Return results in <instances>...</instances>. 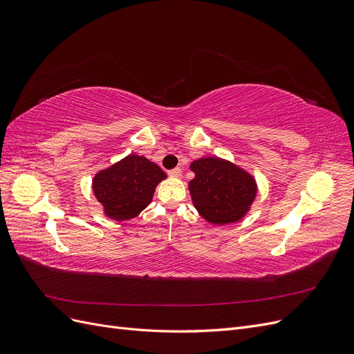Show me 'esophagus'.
Listing matches in <instances>:
<instances>
[{"label": "esophagus", "mask_w": 354, "mask_h": 354, "mask_svg": "<svg viewBox=\"0 0 354 354\" xmlns=\"http://www.w3.org/2000/svg\"><path fill=\"white\" fill-rule=\"evenodd\" d=\"M168 176H169V177H180V176H181V169H180V168L169 169V171H168Z\"/></svg>", "instance_id": "obj_1"}]
</instances>
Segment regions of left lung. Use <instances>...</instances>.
I'll return each mask as SVG.
<instances>
[{
    "label": "left lung",
    "instance_id": "8db88e82",
    "mask_svg": "<svg viewBox=\"0 0 354 354\" xmlns=\"http://www.w3.org/2000/svg\"><path fill=\"white\" fill-rule=\"evenodd\" d=\"M195 178L189 192L199 216L211 224L242 220L257 196L255 178L230 160L217 156L199 158L190 164Z\"/></svg>",
    "mask_w": 354,
    "mask_h": 354
}]
</instances>
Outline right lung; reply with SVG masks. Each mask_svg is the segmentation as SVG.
<instances>
[{
  "label": "right lung",
  "instance_id": "right-lung-1",
  "mask_svg": "<svg viewBox=\"0 0 354 354\" xmlns=\"http://www.w3.org/2000/svg\"><path fill=\"white\" fill-rule=\"evenodd\" d=\"M167 174L145 156L128 155L93 177V192L106 217L125 221L137 217L152 202L156 186Z\"/></svg>",
  "mask_w": 354,
  "mask_h": 354
}]
</instances>
